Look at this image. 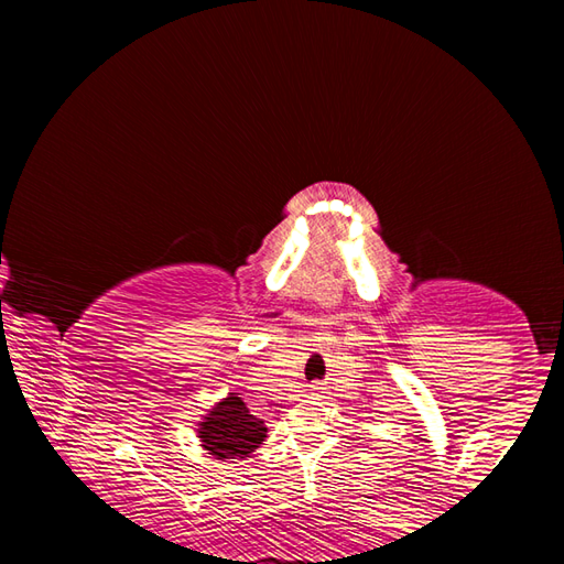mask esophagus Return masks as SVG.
Here are the masks:
<instances>
[{
    "mask_svg": "<svg viewBox=\"0 0 564 564\" xmlns=\"http://www.w3.org/2000/svg\"><path fill=\"white\" fill-rule=\"evenodd\" d=\"M318 390H321V388H313V395H318Z\"/></svg>",
    "mask_w": 564,
    "mask_h": 564,
    "instance_id": "esophagus-1",
    "label": "esophagus"
}]
</instances>
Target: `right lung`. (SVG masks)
<instances>
[{"mask_svg": "<svg viewBox=\"0 0 564 564\" xmlns=\"http://www.w3.org/2000/svg\"><path fill=\"white\" fill-rule=\"evenodd\" d=\"M269 427L261 417L248 413L238 393H228L206 410L198 420L196 437L214 460H243L251 457L265 441Z\"/></svg>", "mask_w": 564, "mask_h": 564, "instance_id": "obj_1", "label": "right lung"}]
</instances>
